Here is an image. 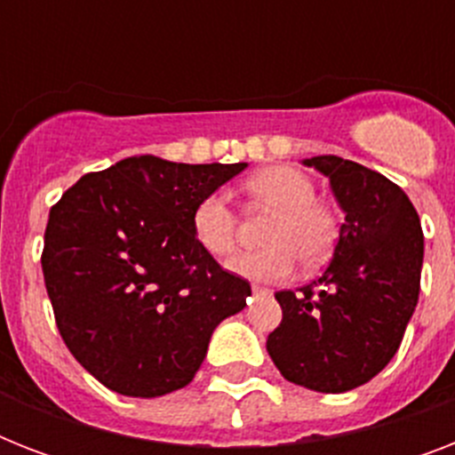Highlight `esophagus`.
<instances>
[{
  "label": "esophagus",
  "instance_id": "1",
  "mask_svg": "<svg viewBox=\"0 0 455 455\" xmlns=\"http://www.w3.org/2000/svg\"><path fill=\"white\" fill-rule=\"evenodd\" d=\"M252 295L255 298H262V295H271L269 288H262V285H252Z\"/></svg>",
  "mask_w": 455,
  "mask_h": 455
}]
</instances>
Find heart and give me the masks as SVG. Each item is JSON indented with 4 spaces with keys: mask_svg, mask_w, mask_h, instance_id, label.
Returning <instances> with one entry per match:
<instances>
[{
    "mask_svg": "<svg viewBox=\"0 0 455 455\" xmlns=\"http://www.w3.org/2000/svg\"><path fill=\"white\" fill-rule=\"evenodd\" d=\"M257 205L274 210L264 231L267 248L231 257L227 269L255 283H274L302 267L314 269L332 255L339 238V220L328 203L316 198V184L292 164H271L245 181ZM193 238L207 255L227 257L235 248V214L221 193H210L191 214Z\"/></svg>",
    "mask_w": 455,
    "mask_h": 455,
    "instance_id": "b5f03b06",
    "label": "heart"
}]
</instances>
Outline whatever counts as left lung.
Instances as JSON below:
<instances>
[{
    "label": "left lung",
    "instance_id": "obj_1",
    "mask_svg": "<svg viewBox=\"0 0 455 455\" xmlns=\"http://www.w3.org/2000/svg\"><path fill=\"white\" fill-rule=\"evenodd\" d=\"M302 163L331 179L345 224L323 276L276 292L283 321L267 352L285 380L339 395L375 378L402 345L420 292L423 228L380 172L338 156Z\"/></svg>",
    "mask_w": 455,
    "mask_h": 455
}]
</instances>
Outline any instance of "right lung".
<instances>
[{"instance_id": "1", "label": "right lung", "mask_w": 455, "mask_h": 455, "mask_svg": "<svg viewBox=\"0 0 455 455\" xmlns=\"http://www.w3.org/2000/svg\"><path fill=\"white\" fill-rule=\"evenodd\" d=\"M248 163L124 157L70 186L49 212L42 271L75 359L124 396L186 387L214 328L250 298L193 238L200 200Z\"/></svg>"}]
</instances>
